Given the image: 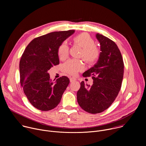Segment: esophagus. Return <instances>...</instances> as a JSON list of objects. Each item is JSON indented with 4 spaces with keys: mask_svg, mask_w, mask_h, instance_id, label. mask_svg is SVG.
Segmentation results:
<instances>
[{
    "mask_svg": "<svg viewBox=\"0 0 146 146\" xmlns=\"http://www.w3.org/2000/svg\"><path fill=\"white\" fill-rule=\"evenodd\" d=\"M74 81H76V78H74V77H70V82H73Z\"/></svg>",
    "mask_w": 146,
    "mask_h": 146,
    "instance_id": "34e87169",
    "label": "esophagus"
}]
</instances>
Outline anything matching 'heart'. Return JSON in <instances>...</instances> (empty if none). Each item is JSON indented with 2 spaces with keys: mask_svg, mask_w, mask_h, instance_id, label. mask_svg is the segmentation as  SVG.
Wrapping results in <instances>:
<instances>
[{
  "mask_svg": "<svg viewBox=\"0 0 146 146\" xmlns=\"http://www.w3.org/2000/svg\"><path fill=\"white\" fill-rule=\"evenodd\" d=\"M74 43L82 48L80 56L88 64H93L98 60L100 56L99 49L95 46V41L87 33H80L74 37ZM59 58L64 59L69 54V47L65 42L62 43L58 50ZM84 69V65L80 60L69 59L62 66L63 70L70 74L76 75Z\"/></svg>",
  "mask_w": 146,
  "mask_h": 146,
  "instance_id": "1",
  "label": "heart"
}]
</instances>
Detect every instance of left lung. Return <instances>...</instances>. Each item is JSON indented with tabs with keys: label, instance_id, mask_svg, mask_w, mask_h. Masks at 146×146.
Here are the masks:
<instances>
[{
	"label": "left lung",
	"instance_id": "obj_1",
	"mask_svg": "<svg viewBox=\"0 0 146 146\" xmlns=\"http://www.w3.org/2000/svg\"><path fill=\"white\" fill-rule=\"evenodd\" d=\"M100 44V56L96 63L82 74L92 76L91 86L81 82L77 93V102L86 111L96 114L108 109L117 96L121 87L124 65L119 48L108 37L96 34Z\"/></svg>",
	"mask_w": 146,
	"mask_h": 146
}]
</instances>
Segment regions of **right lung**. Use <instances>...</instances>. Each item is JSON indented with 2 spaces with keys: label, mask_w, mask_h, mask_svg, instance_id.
Returning <instances> with one entry per match:
<instances>
[{
  "label": "right lung",
  "mask_w": 146,
  "mask_h": 146,
  "mask_svg": "<svg viewBox=\"0 0 146 146\" xmlns=\"http://www.w3.org/2000/svg\"><path fill=\"white\" fill-rule=\"evenodd\" d=\"M74 32H54L35 38L21 58V84L29 102L40 110L48 111L56 107L69 84L66 76L52 81L48 71L59 64L58 47Z\"/></svg>",
  "instance_id": "add662e5"
}]
</instances>
